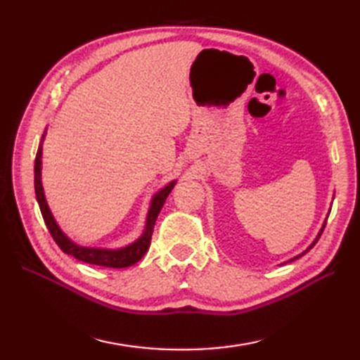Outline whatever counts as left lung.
<instances>
[{"mask_svg":"<svg viewBox=\"0 0 360 360\" xmlns=\"http://www.w3.org/2000/svg\"><path fill=\"white\" fill-rule=\"evenodd\" d=\"M325 224H326V219H325V223H323V226H322V229H320V232H319V233H317V236H316V240H314V241H312V243H311V244H309V248H308V249H307V250H303V252H302V254H298V255H297V257H294V258H290V259H289V262H294V259H297V258H300V257H303V255H304V254H307V252H308V250H309V249H312V246H314V244H316V243H317V241H319V238H320V235H322V232H323V229H325ZM289 262H288V263H289Z\"/></svg>","mask_w":360,"mask_h":360,"instance_id":"obj_1","label":"left lung"}]
</instances>
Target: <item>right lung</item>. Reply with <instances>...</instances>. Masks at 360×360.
Here are the masks:
<instances>
[{
	"label": "right lung",
	"instance_id": "1",
	"mask_svg": "<svg viewBox=\"0 0 360 360\" xmlns=\"http://www.w3.org/2000/svg\"><path fill=\"white\" fill-rule=\"evenodd\" d=\"M44 137H46V131L41 136V142H40V145H38V151H37V158H35V167H34L35 195H37L38 205H40L44 223H46V226H48L52 238L56 240V243L58 244V248L62 249L65 254L72 255L74 258L80 259V262L96 264V266H103V267H114V269L133 266L134 263L139 262V259L145 254H147L150 243H151V235H153V229H155L156 218L159 215L160 209H162L167 196L170 195L173 187L176 186V181L168 182L165 187L160 188L159 192L153 196V200L150 202V209L147 213V221H145V229H143L142 235L136 241L128 244V246H125V248H119V249L80 246V244L74 243L70 236H68L62 231V229H60V226L57 224V221H56V218H53L52 212L49 209L48 201H46L44 190H43V184H41V155H43Z\"/></svg>",
	"mask_w": 360,
	"mask_h": 360
}]
</instances>
